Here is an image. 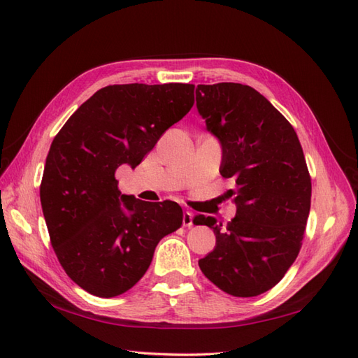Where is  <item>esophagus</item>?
Masks as SVG:
<instances>
[{
  "mask_svg": "<svg viewBox=\"0 0 358 358\" xmlns=\"http://www.w3.org/2000/svg\"><path fill=\"white\" fill-rule=\"evenodd\" d=\"M182 226L185 227H192L194 226V213L186 210L182 213Z\"/></svg>",
  "mask_w": 358,
  "mask_h": 358,
  "instance_id": "obj_1",
  "label": "esophagus"
}]
</instances>
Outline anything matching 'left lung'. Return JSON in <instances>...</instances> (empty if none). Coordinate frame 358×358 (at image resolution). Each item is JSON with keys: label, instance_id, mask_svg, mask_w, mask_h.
I'll use <instances>...</instances> for the list:
<instances>
[{"label": "left lung", "instance_id": "1", "mask_svg": "<svg viewBox=\"0 0 358 358\" xmlns=\"http://www.w3.org/2000/svg\"><path fill=\"white\" fill-rule=\"evenodd\" d=\"M196 108L222 146L221 176L236 217L222 222L196 215L213 229L217 245L198 261L224 293L253 297L285 276L302 247L311 206V177L294 128L261 93L221 82L196 87Z\"/></svg>", "mask_w": 358, "mask_h": 358}]
</instances>
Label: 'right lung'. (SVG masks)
<instances>
[{
	"instance_id": "1",
	"label": "right lung",
	"mask_w": 358,
	"mask_h": 358,
	"mask_svg": "<svg viewBox=\"0 0 358 358\" xmlns=\"http://www.w3.org/2000/svg\"><path fill=\"white\" fill-rule=\"evenodd\" d=\"M192 84L101 88L52 141L39 195L50 243L69 278L90 294L128 292L160 239L182 224L181 207L122 195L115 171L136 168L194 106Z\"/></svg>"
}]
</instances>
